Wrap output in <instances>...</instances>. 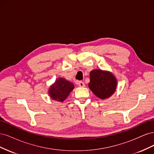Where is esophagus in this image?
Returning <instances> with one entry per match:
<instances>
[{
    "mask_svg": "<svg viewBox=\"0 0 154 154\" xmlns=\"http://www.w3.org/2000/svg\"><path fill=\"white\" fill-rule=\"evenodd\" d=\"M78 85L79 86H80V87H85V83H83V82H82V81L78 82Z\"/></svg>",
    "mask_w": 154,
    "mask_h": 154,
    "instance_id": "esophagus-1",
    "label": "esophagus"
}]
</instances>
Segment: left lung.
Listing matches in <instances>:
<instances>
[{"label":"left lung","mask_w":154,"mask_h":154,"mask_svg":"<svg viewBox=\"0 0 154 154\" xmlns=\"http://www.w3.org/2000/svg\"><path fill=\"white\" fill-rule=\"evenodd\" d=\"M88 87L99 98L107 99L116 91L117 80L112 73L109 71L94 69L90 72Z\"/></svg>","instance_id":"1"}]
</instances>
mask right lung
Returning <instances> with one entry per match:
<instances>
[{"instance_id":"add662e5","label":"right lung","mask_w":154,"mask_h":154,"mask_svg":"<svg viewBox=\"0 0 154 154\" xmlns=\"http://www.w3.org/2000/svg\"><path fill=\"white\" fill-rule=\"evenodd\" d=\"M74 88L73 83L65 78H59L49 88V95L51 99L57 101H63Z\"/></svg>"}]
</instances>
